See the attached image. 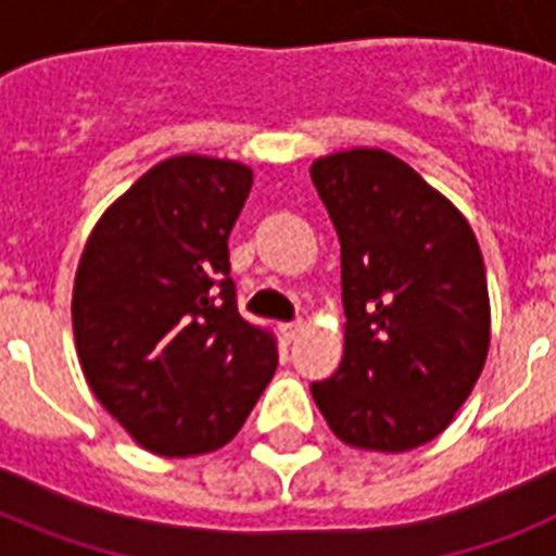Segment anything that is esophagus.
<instances>
[{"label":"esophagus","mask_w":556,"mask_h":556,"mask_svg":"<svg viewBox=\"0 0 556 556\" xmlns=\"http://www.w3.org/2000/svg\"><path fill=\"white\" fill-rule=\"evenodd\" d=\"M279 331H282V338H286V343H294V340L300 338V331H303V323H300V320L282 323V326H279Z\"/></svg>","instance_id":"34e87169"}]
</instances>
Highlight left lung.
Instances as JSON below:
<instances>
[{"instance_id":"8db88e82","label":"left lung","mask_w":556,"mask_h":556,"mask_svg":"<svg viewBox=\"0 0 556 556\" xmlns=\"http://www.w3.org/2000/svg\"><path fill=\"white\" fill-rule=\"evenodd\" d=\"M340 239L346 346L312 383L331 432L404 453L439 435L467 401L491 346L484 262L465 216L383 150L312 164Z\"/></svg>"}]
</instances>
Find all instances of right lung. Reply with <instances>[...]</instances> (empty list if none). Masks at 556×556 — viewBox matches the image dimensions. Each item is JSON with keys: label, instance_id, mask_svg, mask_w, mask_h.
<instances>
[{"label": "right lung", "instance_id": "1", "mask_svg": "<svg viewBox=\"0 0 556 556\" xmlns=\"http://www.w3.org/2000/svg\"><path fill=\"white\" fill-rule=\"evenodd\" d=\"M251 185L236 161H161L103 213L80 256L72 320L83 375L159 456L227 444L277 369V343L239 314L230 279L227 239Z\"/></svg>", "mask_w": 556, "mask_h": 556}]
</instances>
